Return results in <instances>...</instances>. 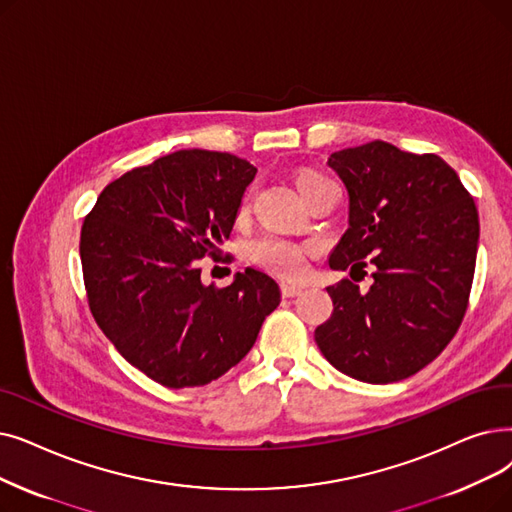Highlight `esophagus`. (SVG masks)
Listing matches in <instances>:
<instances>
[{
	"label": "esophagus",
	"instance_id": "1",
	"mask_svg": "<svg viewBox=\"0 0 512 512\" xmlns=\"http://www.w3.org/2000/svg\"><path fill=\"white\" fill-rule=\"evenodd\" d=\"M301 291H303V286H299V284H288V282L280 284L282 297H297V295H301Z\"/></svg>",
	"mask_w": 512,
	"mask_h": 512
}]
</instances>
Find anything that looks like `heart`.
<instances>
[{"label":"heart","mask_w":512,"mask_h":512,"mask_svg":"<svg viewBox=\"0 0 512 512\" xmlns=\"http://www.w3.org/2000/svg\"><path fill=\"white\" fill-rule=\"evenodd\" d=\"M330 182L328 177L316 169H301L295 175V186L299 190V194L305 198L314 192L318 186ZM251 207V196H244L240 209H238V217H244L249 213ZM311 249L305 247V244H297L291 240H282V238H259L255 242H251L249 247V259L257 265H261L263 270H268L280 278H288L295 280L299 276H303L305 268H307V257H309Z\"/></svg>","instance_id":"1"}]
</instances>
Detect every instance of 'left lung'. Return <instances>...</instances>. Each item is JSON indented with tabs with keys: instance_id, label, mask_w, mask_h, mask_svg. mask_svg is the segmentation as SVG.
I'll return each mask as SVG.
<instances>
[{
	"instance_id": "8db88e82",
	"label": "left lung",
	"mask_w": 512,
	"mask_h": 512,
	"mask_svg": "<svg viewBox=\"0 0 512 512\" xmlns=\"http://www.w3.org/2000/svg\"><path fill=\"white\" fill-rule=\"evenodd\" d=\"M349 192V228L328 263L364 270L326 291L332 316L316 328L324 358L372 385L408 379L454 339L469 307L479 213L458 173L437 154L374 140L332 152Z\"/></svg>"
}]
</instances>
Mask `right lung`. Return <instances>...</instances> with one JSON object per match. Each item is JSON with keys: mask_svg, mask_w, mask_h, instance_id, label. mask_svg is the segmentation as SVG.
I'll return each instance as SVG.
<instances>
[{"mask_svg": "<svg viewBox=\"0 0 512 512\" xmlns=\"http://www.w3.org/2000/svg\"><path fill=\"white\" fill-rule=\"evenodd\" d=\"M257 169L215 150H177L110 182L85 215L87 303L108 341L148 379L203 387L251 351L280 303L278 284L247 268L205 286L198 261L221 259Z\"/></svg>", "mask_w": 512, "mask_h": 512, "instance_id": "right-lung-1", "label": "right lung"}]
</instances>
